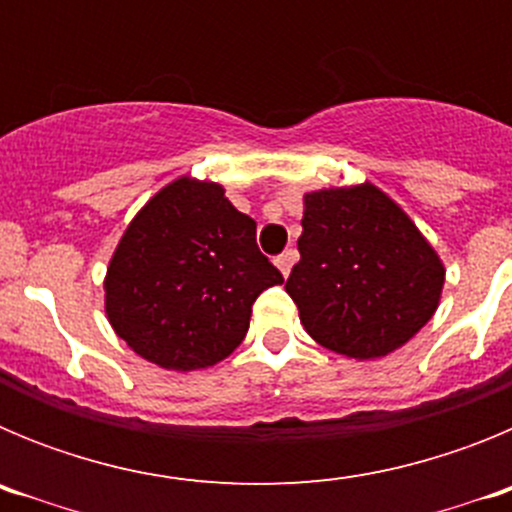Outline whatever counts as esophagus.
Segmentation results:
<instances>
[{
  "mask_svg": "<svg viewBox=\"0 0 512 512\" xmlns=\"http://www.w3.org/2000/svg\"><path fill=\"white\" fill-rule=\"evenodd\" d=\"M295 261H297V251L295 248H287V251L279 253L277 259H274V264H277L279 271H282L284 277H287L289 271H292V264H295Z\"/></svg>",
  "mask_w": 512,
  "mask_h": 512,
  "instance_id": "1",
  "label": "esophagus"
}]
</instances>
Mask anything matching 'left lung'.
Segmentation results:
<instances>
[{
	"instance_id": "8db88e82",
	"label": "left lung",
	"mask_w": 512,
	"mask_h": 512,
	"mask_svg": "<svg viewBox=\"0 0 512 512\" xmlns=\"http://www.w3.org/2000/svg\"><path fill=\"white\" fill-rule=\"evenodd\" d=\"M297 248L284 287L307 333L336 354L387 356L436 312L441 261L372 184L307 194Z\"/></svg>"
}]
</instances>
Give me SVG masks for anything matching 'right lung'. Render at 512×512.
Wrapping results in <instances>:
<instances>
[{
	"label": "right lung",
	"instance_id": "add662e5",
	"mask_svg": "<svg viewBox=\"0 0 512 512\" xmlns=\"http://www.w3.org/2000/svg\"><path fill=\"white\" fill-rule=\"evenodd\" d=\"M256 223L220 184L176 179L135 215L107 269V318L135 354L192 372L246 338L251 305L282 284Z\"/></svg>",
	"mask_w": 512,
	"mask_h": 512
}]
</instances>
